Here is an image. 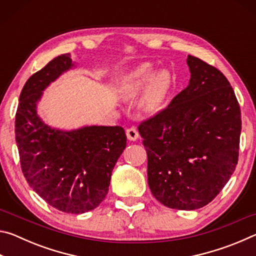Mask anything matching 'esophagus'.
I'll list each match as a JSON object with an SVG mask.
<instances>
[{
    "mask_svg": "<svg viewBox=\"0 0 256 256\" xmlns=\"http://www.w3.org/2000/svg\"><path fill=\"white\" fill-rule=\"evenodd\" d=\"M126 136L130 141H136L138 138V132L136 128L126 130Z\"/></svg>",
    "mask_w": 256,
    "mask_h": 256,
    "instance_id": "1",
    "label": "esophagus"
}]
</instances>
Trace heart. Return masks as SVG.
I'll use <instances>...</instances> for the list:
<instances>
[{"label":"heart","instance_id":"b5f03b06","mask_svg":"<svg viewBox=\"0 0 256 256\" xmlns=\"http://www.w3.org/2000/svg\"><path fill=\"white\" fill-rule=\"evenodd\" d=\"M150 62L141 63L125 74L118 84V94L124 100H132L142 90L140 106L148 114H154L162 107L172 86V76L166 68L154 72Z\"/></svg>","mask_w":256,"mask_h":256}]
</instances>
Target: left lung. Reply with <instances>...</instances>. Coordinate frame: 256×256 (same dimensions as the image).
I'll return each mask as SVG.
<instances>
[{
    "label": "left lung",
    "mask_w": 256,
    "mask_h": 256,
    "mask_svg": "<svg viewBox=\"0 0 256 256\" xmlns=\"http://www.w3.org/2000/svg\"><path fill=\"white\" fill-rule=\"evenodd\" d=\"M188 86L138 125L152 196L170 209L196 210L218 196L235 170L242 118L230 84L200 58H186Z\"/></svg>",
    "instance_id": "left-lung-1"
}]
</instances>
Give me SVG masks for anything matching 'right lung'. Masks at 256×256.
I'll return each mask as SVG.
<instances>
[{
    "mask_svg": "<svg viewBox=\"0 0 256 256\" xmlns=\"http://www.w3.org/2000/svg\"><path fill=\"white\" fill-rule=\"evenodd\" d=\"M76 68L71 54H62L29 78L19 98L16 141L30 188L55 209L80 214L105 200L126 134L102 125L62 130L42 120L37 108L46 88Z\"/></svg>",
    "mask_w": 256,
    "mask_h": 256,
    "instance_id": "obj_1",
    "label": "right lung"
}]
</instances>
